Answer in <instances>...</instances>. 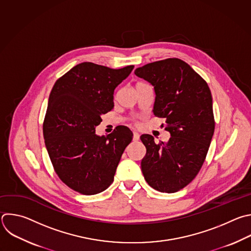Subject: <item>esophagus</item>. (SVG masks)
I'll use <instances>...</instances> for the list:
<instances>
[{"label":"esophagus","instance_id":"esophagus-1","mask_svg":"<svg viewBox=\"0 0 251 251\" xmlns=\"http://www.w3.org/2000/svg\"><path fill=\"white\" fill-rule=\"evenodd\" d=\"M140 140V135L137 133V132H134L133 133V141L134 142H137Z\"/></svg>","mask_w":251,"mask_h":251}]
</instances>
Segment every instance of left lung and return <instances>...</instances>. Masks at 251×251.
I'll use <instances>...</instances> for the list:
<instances>
[{"instance_id": "obj_1", "label": "left lung", "mask_w": 251, "mask_h": 251, "mask_svg": "<svg viewBox=\"0 0 251 251\" xmlns=\"http://www.w3.org/2000/svg\"><path fill=\"white\" fill-rule=\"evenodd\" d=\"M135 75L153 86V114L165 118L169 142L154 143L151 135L141 141L147 149L141 168L148 184L174 193L188 185L206 158L215 130L213 100L206 80L187 63L169 58L149 63Z\"/></svg>"}]
</instances>
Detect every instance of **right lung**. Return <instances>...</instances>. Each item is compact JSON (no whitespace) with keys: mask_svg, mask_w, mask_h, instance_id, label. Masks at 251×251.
<instances>
[{"mask_svg":"<svg viewBox=\"0 0 251 251\" xmlns=\"http://www.w3.org/2000/svg\"><path fill=\"white\" fill-rule=\"evenodd\" d=\"M134 66L110 69L91 62L73 67L50 93L43 122L45 146L59 178L71 189L95 195L107 189L133 133L126 127L96 135L113 106L115 88Z\"/></svg>","mask_w":251,"mask_h":251,"instance_id":"right-lung-1","label":"right lung"}]
</instances>
